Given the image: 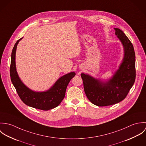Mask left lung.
Segmentation results:
<instances>
[{
    "label": "left lung",
    "instance_id": "obj_1",
    "mask_svg": "<svg viewBox=\"0 0 146 146\" xmlns=\"http://www.w3.org/2000/svg\"><path fill=\"white\" fill-rule=\"evenodd\" d=\"M114 29L123 45L124 57L112 78L103 83L88 75L81 74L88 99L98 106H110L124 100L135 80V55L133 45L122 30L117 28Z\"/></svg>",
    "mask_w": 146,
    "mask_h": 146
}]
</instances>
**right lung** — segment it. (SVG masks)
I'll return each mask as SVG.
<instances>
[{
  "label": "right lung",
  "instance_id": "obj_1",
  "mask_svg": "<svg viewBox=\"0 0 146 146\" xmlns=\"http://www.w3.org/2000/svg\"><path fill=\"white\" fill-rule=\"evenodd\" d=\"M22 39V38L16 42L12 52L10 66L11 82L16 88L19 96L25 104L44 111L54 108L60 104L63 100L67 86L70 80L75 76V73L72 72L63 76L46 92H36L30 90L21 82L16 68V48L19 42Z\"/></svg>",
  "mask_w": 146,
  "mask_h": 146
}]
</instances>
